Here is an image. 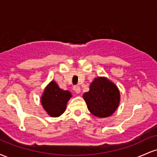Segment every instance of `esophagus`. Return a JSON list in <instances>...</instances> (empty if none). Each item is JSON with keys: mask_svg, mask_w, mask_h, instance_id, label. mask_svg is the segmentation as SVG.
<instances>
[{"mask_svg": "<svg viewBox=\"0 0 157 157\" xmlns=\"http://www.w3.org/2000/svg\"><path fill=\"white\" fill-rule=\"evenodd\" d=\"M73 90H74V91H75V93H77V94H80V86H75L73 87Z\"/></svg>", "mask_w": 157, "mask_h": 157, "instance_id": "1", "label": "esophagus"}]
</instances>
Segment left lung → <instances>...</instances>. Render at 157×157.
Segmentation results:
<instances>
[{
  "label": "left lung",
  "mask_w": 157,
  "mask_h": 157,
  "mask_svg": "<svg viewBox=\"0 0 157 157\" xmlns=\"http://www.w3.org/2000/svg\"><path fill=\"white\" fill-rule=\"evenodd\" d=\"M83 99L89 111L97 117H110L120 104V94L117 86L106 77L95 78L84 93Z\"/></svg>",
  "instance_id": "left-lung-1"
}]
</instances>
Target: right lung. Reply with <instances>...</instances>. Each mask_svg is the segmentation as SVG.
<instances>
[{
	"mask_svg": "<svg viewBox=\"0 0 157 157\" xmlns=\"http://www.w3.org/2000/svg\"><path fill=\"white\" fill-rule=\"evenodd\" d=\"M71 97L69 91L60 89L58 85L52 80L43 93L41 103L49 116L57 117L66 111V104Z\"/></svg>",
	"mask_w": 157,
	"mask_h": 157,
	"instance_id": "1",
	"label": "right lung"
}]
</instances>
